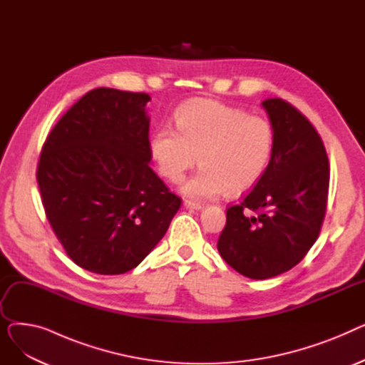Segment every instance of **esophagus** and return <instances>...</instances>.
<instances>
[{
	"mask_svg": "<svg viewBox=\"0 0 365 365\" xmlns=\"http://www.w3.org/2000/svg\"><path fill=\"white\" fill-rule=\"evenodd\" d=\"M185 207H186V208H190V210H201L204 205L200 204V202H195V201L186 200V201H185Z\"/></svg>",
	"mask_w": 365,
	"mask_h": 365,
	"instance_id": "esophagus-1",
	"label": "esophagus"
}]
</instances>
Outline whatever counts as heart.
I'll list each match as a JSON object with an SVG mask.
<instances>
[{
	"instance_id": "obj_1",
	"label": "heart",
	"mask_w": 365,
	"mask_h": 365,
	"mask_svg": "<svg viewBox=\"0 0 365 365\" xmlns=\"http://www.w3.org/2000/svg\"><path fill=\"white\" fill-rule=\"evenodd\" d=\"M176 131L160 127L149 139V152L161 176L180 182L197 163L195 176L182 186L190 198L238 195L263 176L274 152V128L259 115L212 99L182 105L175 113Z\"/></svg>"
}]
</instances>
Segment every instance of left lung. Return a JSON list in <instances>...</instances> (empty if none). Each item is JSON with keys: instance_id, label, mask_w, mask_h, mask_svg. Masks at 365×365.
Wrapping results in <instances>:
<instances>
[{"instance_id": "1", "label": "left lung", "mask_w": 365, "mask_h": 365, "mask_svg": "<svg viewBox=\"0 0 365 365\" xmlns=\"http://www.w3.org/2000/svg\"><path fill=\"white\" fill-rule=\"evenodd\" d=\"M274 152L263 176L226 210L217 250L241 275L266 279L290 271L317 241L327 208L330 165L315 127L293 105L266 99Z\"/></svg>"}]
</instances>
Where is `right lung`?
Instances as JSON below:
<instances>
[{
	"instance_id": "right-lung-1",
	"label": "right lung",
	"mask_w": 365,
	"mask_h": 365,
	"mask_svg": "<svg viewBox=\"0 0 365 365\" xmlns=\"http://www.w3.org/2000/svg\"><path fill=\"white\" fill-rule=\"evenodd\" d=\"M146 93L99 87L53 127L36 168L46 216L86 271L120 275L165 235L182 200L149 167Z\"/></svg>"
}]
</instances>
